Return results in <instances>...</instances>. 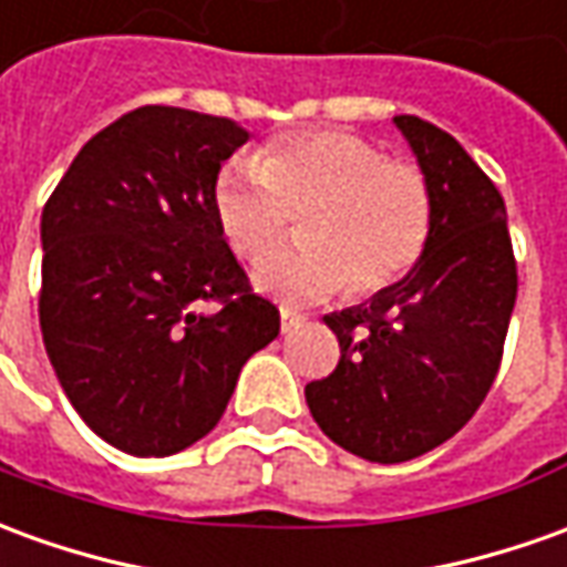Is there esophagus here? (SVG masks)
I'll list each match as a JSON object with an SVG mask.
<instances>
[{
    "label": "esophagus",
    "instance_id": "34e87169",
    "mask_svg": "<svg viewBox=\"0 0 567 567\" xmlns=\"http://www.w3.org/2000/svg\"><path fill=\"white\" fill-rule=\"evenodd\" d=\"M279 316H282V334H288V331H295V328L300 322H307V316H303V312L288 310V307H282V310H279Z\"/></svg>",
    "mask_w": 567,
    "mask_h": 567
}]
</instances>
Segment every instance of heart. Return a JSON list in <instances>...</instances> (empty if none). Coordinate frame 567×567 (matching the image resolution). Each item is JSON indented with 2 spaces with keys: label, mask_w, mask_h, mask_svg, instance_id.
Segmentation results:
<instances>
[{
  "label": "heart",
  "mask_w": 567,
  "mask_h": 567,
  "mask_svg": "<svg viewBox=\"0 0 567 567\" xmlns=\"http://www.w3.org/2000/svg\"><path fill=\"white\" fill-rule=\"evenodd\" d=\"M217 229L236 255L257 260L290 217L305 243L257 264V288L282 300H319L350 285L368 297L414 270L433 229V189L411 162L386 159L350 132L272 137L255 159L220 165L212 187Z\"/></svg>",
  "instance_id": "heart-1"
}]
</instances>
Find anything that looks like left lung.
I'll use <instances>...</instances> for the list:
<instances>
[{"instance_id":"obj_1","label":"left lung","mask_w":567,"mask_h":567,"mask_svg":"<svg viewBox=\"0 0 567 567\" xmlns=\"http://www.w3.org/2000/svg\"><path fill=\"white\" fill-rule=\"evenodd\" d=\"M433 189V229L405 279L324 316L340 362L307 383L322 433L355 457L402 463L466 426L485 402L516 307L504 196L449 132L395 116Z\"/></svg>"}]
</instances>
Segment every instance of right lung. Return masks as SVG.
Listing matches in <instances>:
<instances>
[{
  "label": "right lung",
  "instance_id": "add662e5",
  "mask_svg": "<svg viewBox=\"0 0 567 567\" xmlns=\"http://www.w3.org/2000/svg\"><path fill=\"white\" fill-rule=\"evenodd\" d=\"M239 122L141 106L79 150L42 208L39 324L79 417L113 449L168 457L208 435L243 365L279 334L212 212ZM215 299L220 311L196 313Z\"/></svg>",
  "mask_w": 567,
  "mask_h": 567
}]
</instances>
